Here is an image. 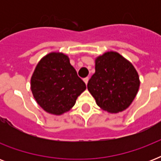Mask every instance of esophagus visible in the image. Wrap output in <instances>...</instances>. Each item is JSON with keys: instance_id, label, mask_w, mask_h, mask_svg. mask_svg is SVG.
<instances>
[{"instance_id": "1", "label": "esophagus", "mask_w": 161, "mask_h": 161, "mask_svg": "<svg viewBox=\"0 0 161 161\" xmlns=\"http://www.w3.org/2000/svg\"><path fill=\"white\" fill-rule=\"evenodd\" d=\"M88 79H89V78H88V77H87V78H83V81H84V83H86V85H87V84H88Z\"/></svg>"}]
</instances>
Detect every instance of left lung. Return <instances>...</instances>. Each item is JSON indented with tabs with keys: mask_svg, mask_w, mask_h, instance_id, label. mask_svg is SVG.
I'll use <instances>...</instances> for the list:
<instances>
[{
	"mask_svg": "<svg viewBox=\"0 0 161 161\" xmlns=\"http://www.w3.org/2000/svg\"><path fill=\"white\" fill-rule=\"evenodd\" d=\"M140 78L132 63L115 52H108L95 60V73L88 89L103 110L119 113L126 109L137 94Z\"/></svg>",
	"mask_w": 161,
	"mask_h": 161,
	"instance_id": "8db88e82",
	"label": "left lung"
}]
</instances>
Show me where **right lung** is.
Instances as JSON below:
<instances>
[{
	"mask_svg": "<svg viewBox=\"0 0 161 161\" xmlns=\"http://www.w3.org/2000/svg\"><path fill=\"white\" fill-rule=\"evenodd\" d=\"M34 98L46 112L60 115L73 107L86 84L67 55L51 53L42 58L31 78Z\"/></svg>",
	"mask_w": 161,
	"mask_h": 161,
	"instance_id": "1",
	"label": "right lung"
}]
</instances>
